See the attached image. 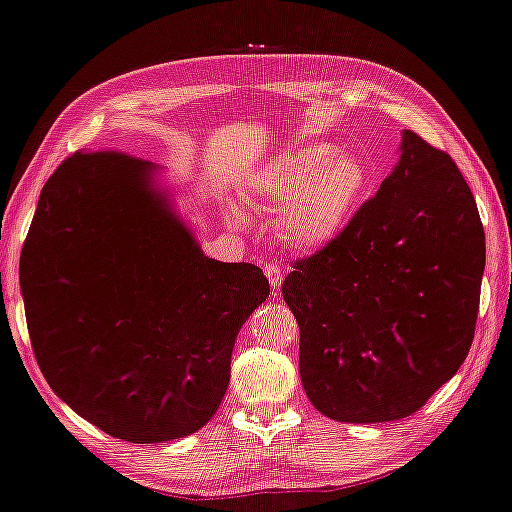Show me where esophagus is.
<instances>
[{
	"instance_id": "1",
	"label": "esophagus",
	"mask_w": 512,
	"mask_h": 512,
	"mask_svg": "<svg viewBox=\"0 0 512 512\" xmlns=\"http://www.w3.org/2000/svg\"><path fill=\"white\" fill-rule=\"evenodd\" d=\"M265 276L269 278V283H272V287L274 289H278V287H281V283H283V267L281 265H276V263H267L265 267Z\"/></svg>"
}]
</instances>
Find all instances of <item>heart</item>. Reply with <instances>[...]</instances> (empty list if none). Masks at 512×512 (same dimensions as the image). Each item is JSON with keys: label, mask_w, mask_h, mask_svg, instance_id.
<instances>
[{"label": "heart", "mask_w": 512, "mask_h": 512, "mask_svg": "<svg viewBox=\"0 0 512 512\" xmlns=\"http://www.w3.org/2000/svg\"><path fill=\"white\" fill-rule=\"evenodd\" d=\"M365 189L359 160L314 142L269 158L254 176L245 207L278 205L276 229L289 247L316 252L341 234ZM234 218L240 220L238 211Z\"/></svg>", "instance_id": "b5f03b06"}]
</instances>
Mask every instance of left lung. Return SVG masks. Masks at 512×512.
Segmentation results:
<instances>
[{
    "instance_id": "1",
    "label": "left lung",
    "mask_w": 512,
    "mask_h": 512,
    "mask_svg": "<svg viewBox=\"0 0 512 512\" xmlns=\"http://www.w3.org/2000/svg\"><path fill=\"white\" fill-rule=\"evenodd\" d=\"M399 151L376 196L283 281L303 388L334 421L410 417L475 339L486 265L477 202L446 151L412 131Z\"/></svg>"
}]
</instances>
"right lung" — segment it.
Returning a JSON list of instances; mask_svg holds the SVG:
<instances>
[{"instance_id":"add662e5","label":"right lung","mask_w":512,"mask_h":512,"mask_svg":"<svg viewBox=\"0 0 512 512\" xmlns=\"http://www.w3.org/2000/svg\"><path fill=\"white\" fill-rule=\"evenodd\" d=\"M156 165L77 151L37 202L19 260L26 325L53 392L106 435L187 437L223 401L263 269L202 254Z\"/></svg>"}]
</instances>
